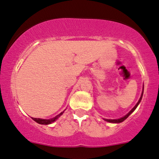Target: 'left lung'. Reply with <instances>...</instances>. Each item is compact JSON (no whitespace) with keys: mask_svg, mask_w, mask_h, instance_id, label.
I'll list each match as a JSON object with an SVG mask.
<instances>
[{"mask_svg":"<svg viewBox=\"0 0 159 159\" xmlns=\"http://www.w3.org/2000/svg\"><path fill=\"white\" fill-rule=\"evenodd\" d=\"M143 92H144V91H143V92H142V93H141V98H140L139 101L138 102V103H137V104L135 105V106H134V107L133 109H132L131 110H130V112H129L127 114V115H126V116H123V117H121V118H120V119H117V120H108V119H104L105 120H106V121H107V122H109V123H114V124H119V123H121V122H123V121H124V120H125L126 119H127V117H128L129 116H130V114H131L132 112H133L134 111L135 109H136V108L138 107V105H139V103L141 102V98H142V96H143Z\"/></svg>","mask_w":159,"mask_h":159,"instance_id":"obj_1","label":"left lung"}]
</instances>
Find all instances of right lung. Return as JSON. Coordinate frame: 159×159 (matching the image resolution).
Instances as JSON below:
<instances>
[{"label": "right lung", "instance_id": "add662e5", "mask_svg": "<svg viewBox=\"0 0 159 159\" xmlns=\"http://www.w3.org/2000/svg\"><path fill=\"white\" fill-rule=\"evenodd\" d=\"M63 113H64V112H61L59 115L56 116L55 117H53V118L52 119H50V120H45V119H40V118H32V120L39 124H45V125H47V124H52V123L54 122V121H56Z\"/></svg>", "mask_w": 159, "mask_h": 159}]
</instances>
